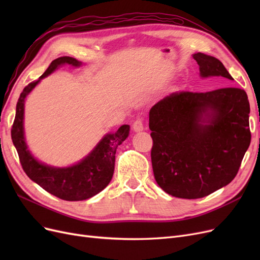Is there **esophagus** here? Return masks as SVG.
<instances>
[{
	"instance_id": "34e87169",
	"label": "esophagus",
	"mask_w": 260,
	"mask_h": 260,
	"mask_svg": "<svg viewBox=\"0 0 260 260\" xmlns=\"http://www.w3.org/2000/svg\"><path fill=\"white\" fill-rule=\"evenodd\" d=\"M144 129V125H143V120L140 119V118H138L137 120H135V122H133V130L135 131H142Z\"/></svg>"
}]
</instances>
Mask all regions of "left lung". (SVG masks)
Instances as JSON below:
<instances>
[{
    "instance_id": "8db88e82",
    "label": "left lung",
    "mask_w": 260,
    "mask_h": 260,
    "mask_svg": "<svg viewBox=\"0 0 260 260\" xmlns=\"http://www.w3.org/2000/svg\"><path fill=\"white\" fill-rule=\"evenodd\" d=\"M193 57L202 77L233 80L219 59L203 53ZM149 130L157 184L179 199L204 198L231 182L249 146L247 94L231 86L174 92L151 108Z\"/></svg>"
}]
</instances>
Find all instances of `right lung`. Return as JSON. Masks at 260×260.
I'll list each match as a JSON object with an SVG mask.
<instances>
[{"instance_id": "right-lung-1", "label": "right lung", "mask_w": 260, "mask_h": 260, "mask_svg": "<svg viewBox=\"0 0 260 260\" xmlns=\"http://www.w3.org/2000/svg\"><path fill=\"white\" fill-rule=\"evenodd\" d=\"M64 64L80 66L81 62L69 56L54 59L39 80L30 82L23 89L17 102L16 116L12 125V140L17 149L21 167L31 180L56 198L75 202L92 198L104 190L111 182L115 169L116 149L128 138L130 127L123 124L117 132L107 135L88 157L75 166L53 168L36 160L27 149L23 138L22 120L25 99L39 81L53 73L59 65Z\"/></svg>"}]
</instances>
